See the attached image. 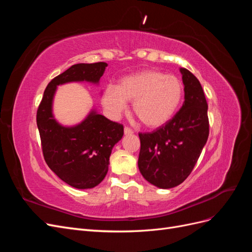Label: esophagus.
<instances>
[{
  "label": "esophagus",
  "instance_id": "1",
  "mask_svg": "<svg viewBox=\"0 0 252 252\" xmlns=\"http://www.w3.org/2000/svg\"><path fill=\"white\" fill-rule=\"evenodd\" d=\"M124 133H125V135H131V134H133V131L131 130L130 128L125 127L124 128Z\"/></svg>",
  "mask_w": 252,
  "mask_h": 252
}]
</instances>
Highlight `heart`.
<instances>
[{"label":"heart","instance_id":"heart-1","mask_svg":"<svg viewBox=\"0 0 252 252\" xmlns=\"http://www.w3.org/2000/svg\"><path fill=\"white\" fill-rule=\"evenodd\" d=\"M184 96V86L174 75L156 69H145L125 75L117 87L105 88L102 104L108 116L118 120L133 102L132 110L142 123L151 129L159 128L172 120Z\"/></svg>","mask_w":252,"mask_h":252}]
</instances>
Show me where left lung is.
Instances as JSON below:
<instances>
[{
    "mask_svg": "<svg viewBox=\"0 0 252 252\" xmlns=\"http://www.w3.org/2000/svg\"><path fill=\"white\" fill-rule=\"evenodd\" d=\"M180 72L185 94L181 109L156 131L139 133L140 172L162 189L173 188L187 179L209 134L208 105L201 83L186 68H180Z\"/></svg>",
    "mask_w": 252,
    "mask_h": 252,
    "instance_id": "obj_1",
    "label": "left lung"
}]
</instances>
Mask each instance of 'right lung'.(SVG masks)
I'll return each instance as SVG.
<instances>
[{
	"mask_svg": "<svg viewBox=\"0 0 252 252\" xmlns=\"http://www.w3.org/2000/svg\"><path fill=\"white\" fill-rule=\"evenodd\" d=\"M107 63H80L53 79L44 91L36 112L44 158L58 177L77 189L97 186L108 172L112 148L124 134V127L91 108L75 125H63L53 114L58 86L68 83L100 85Z\"/></svg>",
	"mask_w": 252,
	"mask_h": 252,
	"instance_id": "add662e5",
	"label": "right lung"
}]
</instances>
